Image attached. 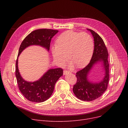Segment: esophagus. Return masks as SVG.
Listing matches in <instances>:
<instances>
[{
  "label": "esophagus",
  "mask_w": 128,
  "mask_h": 128,
  "mask_svg": "<svg viewBox=\"0 0 128 128\" xmlns=\"http://www.w3.org/2000/svg\"><path fill=\"white\" fill-rule=\"evenodd\" d=\"M68 73H70V71H68V70H64L63 71V74L64 75H66V74H68Z\"/></svg>",
  "instance_id": "1"
}]
</instances>
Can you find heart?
Instances as JSON below:
<instances>
[{
	"label": "heart",
	"instance_id": "obj_1",
	"mask_svg": "<svg viewBox=\"0 0 128 128\" xmlns=\"http://www.w3.org/2000/svg\"><path fill=\"white\" fill-rule=\"evenodd\" d=\"M93 49V40L89 34L69 30L58 37L56 44L51 47V52L59 65L63 66L68 60L69 56L72 60L70 66L75 64L78 68H83L90 62Z\"/></svg>",
	"mask_w": 128,
	"mask_h": 128
}]
</instances>
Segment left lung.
<instances>
[{"instance_id":"obj_1","label":"left lung","mask_w":128,"mask_h":128,"mask_svg":"<svg viewBox=\"0 0 128 128\" xmlns=\"http://www.w3.org/2000/svg\"><path fill=\"white\" fill-rule=\"evenodd\" d=\"M91 32L94 41V49L90 63L84 68L76 72L77 82L73 86V92L76 96L84 101H92L101 96L106 90L109 82L108 53L102 38L92 30ZM102 61L106 70V76L98 83L88 81L87 76L92 66L98 62Z\"/></svg>"}]
</instances>
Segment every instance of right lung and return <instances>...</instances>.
Segmentation results:
<instances>
[{"mask_svg":"<svg viewBox=\"0 0 128 128\" xmlns=\"http://www.w3.org/2000/svg\"><path fill=\"white\" fill-rule=\"evenodd\" d=\"M58 32L51 29H39L32 32L24 38L20 45L18 58L24 49L31 45L41 46L49 51L51 39ZM18 59L16 63V76L21 93L27 100L32 102H43L48 100L52 95L56 82L63 75V69L49 70L37 81L28 82L20 74Z\"/></svg>","mask_w":128,"mask_h":128,"instance_id":"obj_1","label":"right lung"}]
</instances>
